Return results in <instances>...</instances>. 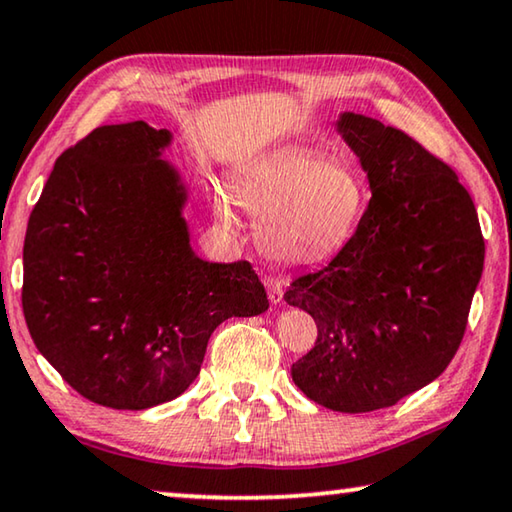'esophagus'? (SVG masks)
Here are the masks:
<instances>
[{
	"instance_id": "1",
	"label": "esophagus",
	"mask_w": 512,
	"mask_h": 512,
	"mask_svg": "<svg viewBox=\"0 0 512 512\" xmlns=\"http://www.w3.org/2000/svg\"><path fill=\"white\" fill-rule=\"evenodd\" d=\"M265 286H267V297H270L272 304H281L283 300V283L274 277H265Z\"/></svg>"
}]
</instances>
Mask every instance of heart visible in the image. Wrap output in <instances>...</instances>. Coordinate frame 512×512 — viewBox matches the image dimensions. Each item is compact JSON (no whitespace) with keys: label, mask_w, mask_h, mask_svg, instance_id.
Masks as SVG:
<instances>
[{"label":"heart","mask_w":512,"mask_h":512,"mask_svg":"<svg viewBox=\"0 0 512 512\" xmlns=\"http://www.w3.org/2000/svg\"><path fill=\"white\" fill-rule=\"evenodd\" d=\"M233 199L258 217L256 240L272 261L313 265L355 238L368 208V185L345 160L283 151L235 176ZM224 224L233 215L217 203Z\"/></svg>","instance_id":"obj_1"}]
</instances>
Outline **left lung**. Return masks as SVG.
<instances>
[{
    "mask_svg": "<svg viewBox=\"0 0 512 512\" xmlns=\"http://www.w3.org/2000/svg\"><path fill=\"white\" fill-rule=\"evenodd\" d=\"M336 132L359 157L371 201L325 267L283 295L318 338L290 375L313 403L361 414L396 405L446 371L465 336L485 242L455 171L403 130L343 112Z\"/></svg>",
    "mask_w": 512,
    "mask_h": 512,
    "instance_id": "1",
    "label": "left lung"
}]
</instances>
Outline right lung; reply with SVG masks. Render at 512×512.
<instances>
[{"instance_id": "add662e5", "label": "right lung", "mask_w": 512, "mask_h": 512, "mask_svg": "<svg viewBox=\"0 0 512 512\" xmlns=\"http://www.w3.org/2000/svg\"><path fill=\"white\" fill-rule=\"evenodd\" d=\"M171 130L102 125L54 162L22 251V311L41 355L112 410L178 398L229 318L267 311L247 261L190 245L187 185L162 155Z\"/></svg>"}]
</instances>
